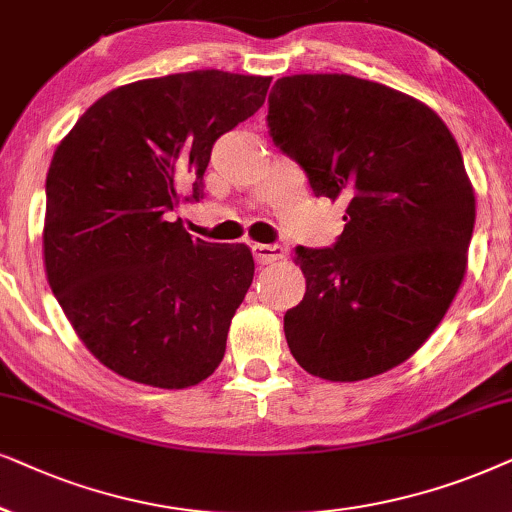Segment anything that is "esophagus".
Here are the masks:
<instances>
[{
    "instance_id": "obj_1",
    "label": "esophagus",
    "mask_w": 512,
    "mask_h": 512,
    "mask_svg": "<svg viewBox=\"0 0 512 512\" xmlns=\"http://www.w3.org/2000/svg\"><path fill=\"white\" fill-rule=\"evenodd\" d=\"M252 255H255V260L260 264H274L278 260H283L285 250L283 245L278 243H255L252 245Z\"/></svg>"
}]
</instances>
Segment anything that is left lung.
Masks as SVG:
<instances>
[{"label":"left lung","instance_id":"obj_1","mask_svg":"<svg viewBox=\"0 0 512 512\" xmlns=\"http://www.w3.org/2000/svg\"><path fill=\"white\" fill-rule=\"evenodd\" d=\"M267 121L313 194L349 201L332 248L295 250L306 292L285 313L290 353L327 381L377 377L421 349L466 276L461 149L424 102L351 74L278 79Z\"/></svg>","mask_w":512,"mask_h":512}]
</instances>
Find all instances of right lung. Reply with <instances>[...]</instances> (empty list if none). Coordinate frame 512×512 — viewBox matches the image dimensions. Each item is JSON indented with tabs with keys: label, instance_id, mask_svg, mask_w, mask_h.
I'll list each match as a JSON object with an SVG mask.
<instances>
[{
	"label": "right lung",
	"instance_id": "add662e5",
	"mask_svg": "<svg viewBox=\"0 0 512 512\" xmlns=\"http://www.w3.org/2000/svg\"><path fill=\"white\" fill-rule=\"evenodd\" d=\"M269 84L222 70L133 81L60 140L46 175V278L86 349L119 377L187 388L222 363L252 252L192 238L168 213L201 199L215 140L264 105Z\"/></svg>",
	"mask_w": 512,
	"mask_h": 512
}]
</instances>
